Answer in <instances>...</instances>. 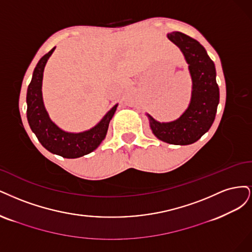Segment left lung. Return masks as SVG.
Wrapping results in <instances>:
<instances>
[{"mask_svg": "<svg viewBox=\"0 0 252 252\" xmlns=\"http://www.w3.org/2000/svg\"><path fill=\"white\" fill-rule=\"evenodd\" d=\"M169 40L182 51L189 63L192 90L189 108L170 123H159L147 114L153 134L169 144L188 145L198 141L212 126L220 99L216 80V67L205 48L182 32L168 33Z\"/></svg>", "mask_w": 252, "mask_h": 252, "instance_id": "8db88e82", "label": "left lung"}]
</instances>
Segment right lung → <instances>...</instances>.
Segmentation results:
<instances>
[{"instance_id":"obj_1","label":"right lung","mask_w":252,"mask_h":252,"mask_svg":"<svg viewBox=\"0 0 252 252\" xmlns=\"http://www.w3.org/2000/svg\"><path fill=\"white\" fill-rule=\"evenodd\" d=\"M55 47L40 59L33 71L27 90V119L32 132L43 147L63 158H79L99 147L108 132L110 120L116 111L115 104L94 127L82 133L64 132L50 119L43 101V73Z\"/></svg>"}]
</instances>
